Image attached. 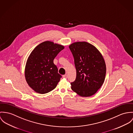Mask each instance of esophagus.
I'll use <instances>...</instances> for the list:
<instances>
[{
  "mask_svg": "<svg viewBox=\"0 0 133 133\" xmlns=\"http://www.w3.org/2000/svg\"><path fill=\"white\" fill-rule=\"evenodd\" d=\"M63 78H67V74H65V75H63Z\"/></svg>",
  "mask_w": 133,
  "mask_h": 133,
  "instance_id": "34e87169",
  "label": "esophagus"
}]
</instances>
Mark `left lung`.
<instances>
[{
  "label": "left lung",
  "instance_id": "obj_1",
  "mask_svg": "<svg viewBox=\"0 0 133 133\" xmlns=\"http://www.w3.org/2000/svg\"><path fill=\"white\" fill-rule=\"evenodd\" d=\"M74 59L76 76L71 89L78 95H94L104 81L106 66L103 56L93 45L77 42L69 45Z\"/></svg>",
  "mask_w": 133,
  "mask_h": 133
}]
</instances>
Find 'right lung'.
<instances>
[{
    "instance_id": "1",
    "label": "right lung",
    "mask_w": 133,
    "mask_h": 133,
    "mask_svg": "<svg viewBox=\"0 0 133 133\" xmlns=\"http://www.w3.org/2000/svg\"><path fill=\"white\" fill-rule=\"evenodd\" d=\"M64 48L61 45L47 41L37 46L30 53L25 66V79L35 92L47 93L55 88L62 76L54 59Z\"/></svg>"
}]
</instances>
